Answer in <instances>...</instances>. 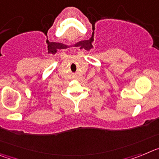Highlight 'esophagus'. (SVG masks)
Returning a JSON list of instances; mask_svg holds the SVG:
<instances>
[{
  "mask_svg": "<svg viewBox=\"0 0 159 159\" xmlns=\"http://www.w3.org/2000/svg\"><path fill=\"white\" fill-rule=\"evenodd\" d=\"M74 78H75V79H77V75H74Z\"/></svg>",
  "mask_w": 159,
  "mask_h": 159,
  "instance_id": "obj_1",
  "label": "esophagus"
}]
</instances>
